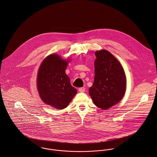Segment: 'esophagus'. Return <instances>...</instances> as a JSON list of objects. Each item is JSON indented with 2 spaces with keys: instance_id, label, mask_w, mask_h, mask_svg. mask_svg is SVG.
Wrapping results in <instances>:
<instances>
[{
  "instance_id": "esophagus-1",
  "label": "esophagus",
  "mask_w": 157,
  "mask_h": 157,
  "mask_svg": "<svg viewBox=\"0 0 157 157\" xmlns=\"http://www.w3.org/2000/svg\"><path fill=\"white\" fill-rule=\"evenodd\" d=\"M78 90L80 92H85V88L84 87H80V88H79Z\"/></svg>"
}]
</instances>
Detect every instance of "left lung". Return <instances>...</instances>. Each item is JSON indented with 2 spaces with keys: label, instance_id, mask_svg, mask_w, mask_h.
I'll use <instances>...</instances> for the list:
<instances>
[{
  "label": "left lung",
  "instance_id": "8db88e82",
  "mask_svg": "<svg viewBox=\"0 0 157 157\" xmlns=\"http://www.w3.org/2000/svg\"><path fill=\"white\" fill-rule=\"evenodd\" d=\"M94 55V82L89 88V94L94 104L105 110L123 98L126 78L121 63L109 52L102 50Z\"/></svg>",
  "mask_w": 157,
  "mask_h": 157
}]
</instances>
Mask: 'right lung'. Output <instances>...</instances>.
<instances>
[{"instance_id":"obj_1","label":"right lung","mask_w":157,"mask_h":157,"mask_svg":"<svg viewBox=\"0 0 157 157\" xmlns=\"http://www.w3.org/2000/svg\"><path fill=\"white\" fill-rule=\"evenodd\" d=\"M67 63L58 55H51L41 63L37 74L40 98L45 104L61 110L69 104L77 93L65 74Z\"/></svg>"}]
</instances>
